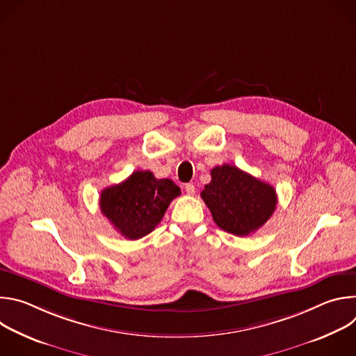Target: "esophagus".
<instances>
[{
    "instance_id": "34e87169",
    "label": "esophagus",
    "mask_w": 356,
    "mask_h": 356,
    "mask_svg": "<svg viewBox=\"0 0 356 356\" xmlns=\"http://www.w3.org/2000/svg\"><path fill=\"white\" fill-rule=\"evenodd\" d=\"M184 190H186V193H187L188 195H193V194L195 193V187H194V184H193V183L186 184V186H184Z\"/></svg>"
}]
</instances>
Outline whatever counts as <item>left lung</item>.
<instances>
[{"label":"left lung","instance_id":"left-lung-1","mask_svg":"<svg viewBox=\"0 0 356 356\" xmlns=\"http://www.w3.org/2000/svg\"><path fill=\"white\" fill-rule=\"evenodd\" d=\"M201 198L210 209L214 222L236 236L259 229L277 204L273 186L231 165L211 170V181L204 186Z\"/></svg>","mask_w":356,"mask_h":356}]
</instances>
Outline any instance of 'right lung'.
<instances>
[{
  "label": "right lung",
  "mask_w": 356,
  "mask_h": 356,
  "mask_svg": "<svg viewBox=\"0 0 356 356\" xmlns=\"http://www.w3.org/2000/svg\"><path fill=\"white\" fill-rule=\"evenodd\" d=\"M177 195L180 188L170 179L138 170L101 191L99 209L122 236L135 241L155 229Z\"/></svg>",
  "instance_id": "obj_1"
}]
</instances>
